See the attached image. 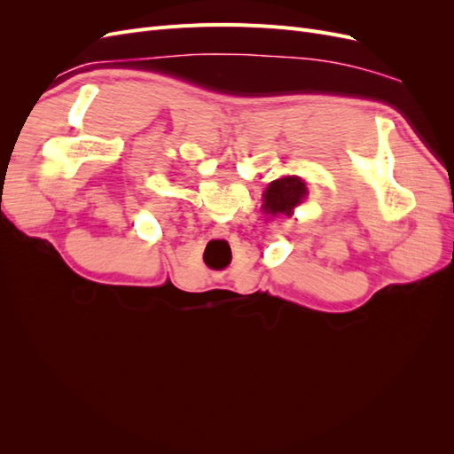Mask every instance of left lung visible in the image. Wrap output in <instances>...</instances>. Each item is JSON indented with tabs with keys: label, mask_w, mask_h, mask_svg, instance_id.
Wrapping results in <instances>:
<instances>
[{
	"label": "left lung",
	"mask_w": 454,
	"mask_h": 454,
	"mask_svg": "<svg viewBox=\"0 0 454 454\" xmlns=\"http://www.w3.org/2000/svg\"><path fill=\"white\" fill-rule=\"evenodd\" d=\"M307 195V185L301 177L287 176L274 180L265 191L263 210L267 214H292V208Z\"/></svg>",
	"instance_id": "1"
}]
</instances>
